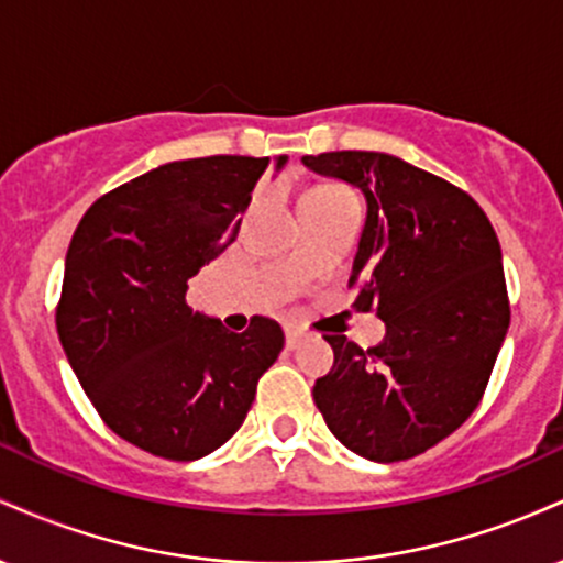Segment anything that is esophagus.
Wrapping results in <instances>:
<instances>
[{
    "instance_id": "esophagus-1",
    "label": "esophagus",
    "mask_w": 563,
    "mask_h": 563,
    "mask_svg": "<svg viewBox=\"0 0 563 563\" xmlns=\"http://www.w3.org/2000/svg\"><path fill=\"white\" fill-rule=\"evenodd\" d=\"M303 341V333L299 331V328H294V325H288L286 328V346L288 349H296Z\"/></svg>"
}]
</instances>
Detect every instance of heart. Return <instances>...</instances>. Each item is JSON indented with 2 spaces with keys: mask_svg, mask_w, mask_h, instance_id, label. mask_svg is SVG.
<instances>
[{
  "mask_svg": "<svg viewBox=\"0 0 563 563\" xmlns=\"http://www.w3.org/2000/svg\"><path fill=\"white\" fill-rule=\"evenodd\" d=\"M309 196H349V192L341 190V187H318V190H312Z\"/></svg>",
  "mask_w": 563,
  "mask_h": 563,
  "instance_id": "1",
  "label": "heart"
}]
</instances>
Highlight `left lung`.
Here are the masks:
<instances>
[{"label": "left lung", "mask_w": 563, "mask_h": 563, "mask_svg": "<svg viewBox=\"0 0 563 563\" xmlns=\"http://www.w3.org/2000/svg\"><path fill=\"white\" fill-rule=\"evenodd\" d=\"M301 164L365 196L349 283L363 280L354 307L386 322L371 349L325 335L333 367L314 380V405L360 457L407 461L450 437L487 389L510 322L500 243L468 192L389 153Z\"/></svg>", "instance_id": "1"}]
</instances>
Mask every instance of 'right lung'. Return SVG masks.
Segmentation results:
<instances>
[{
  "label": "right lung",
  "mask_w": 563,
  "mask_h": 563,
  "mask_svg": "<svg viewBox=\"0 0 563 563\" xmlns=\"http://www.w3.org/2000/svg\"><path fill=\"white\" fill-rule=\"evenodd\" d=\"M275 158V172L286 166ZM269 158L172 161L95 200L70 238L57 335L108 429L166 461H198L241 429L283 349L187 307V280L235 241Z\"/></svg>",
  "instance_id": "right-lung-1"
}]
</instances>
